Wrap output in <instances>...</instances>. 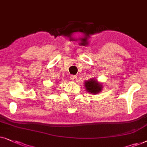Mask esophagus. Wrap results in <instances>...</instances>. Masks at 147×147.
Instances as JSON below:
<instances>
[{
    "mask_svg": "<svg viewBox=\"0 0 147 147\" xmlns=\"http://www.w3.org/2000/svg\"><path fill=\"white\" fill-rule=\"evenodd\" d=\"M70 79H71L72 81H77V76H75V75H71L70 76Z\"/></svg>",
    "mask_w": 147,
    "mask_h": 147,
    "instance_id": "34e87169",
    "label": "esophagus"
}]
</instances>
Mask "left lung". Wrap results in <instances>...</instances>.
<instances>
[{
  "label": "left lung",
  "instance_id": "obj_1",
  "mask_svg": "<svg viewBox=\"0 0 147 147\" xmlns=\"http://www.w3.org/2000/svg\"><path fill=\"white\" fill-rule=\"evenodd\" d=\"M85 86L87 92L92 94H97L102 90V85L98 83L96 80L90 79L85 83Z\"/></svg>",
  "mask_w": 147,
  "mask_h": 147
}]
</instances>
